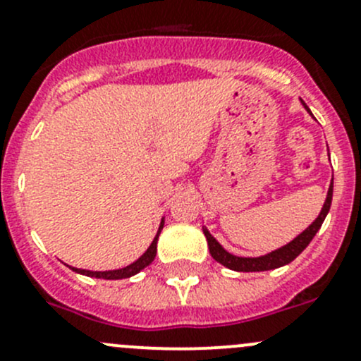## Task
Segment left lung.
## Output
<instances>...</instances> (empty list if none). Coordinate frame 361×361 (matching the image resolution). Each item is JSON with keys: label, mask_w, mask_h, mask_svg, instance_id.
<instances>
[{"label": "left lung", "mask_w": 361, "mask_h": 361, "mask_svg": "<svg viewBox=\"0 0 361 361\" xmlns=\"http://www.w3.org/2000/svg\"><path fill=\"white\" fill-rule=\"evenodd\" d=\"M302 104L305 106V103L302 101ZM305 110L309 111V108L305 106ZM332 194H334V180L330 183L329 188V194H326V201L323 204V209L319 213V216L305 228L302 234H298L297 238L293 239L292 243H288L286 246L283 248L271 251V253L264 255V257H257V258H245V257H235V255L228 253L221 248L220 243L213 238V235L207 232V228H202L204 235L207 239V248H209L211 257L214 258L216 262H220L221 265L225 267L232 269V271H239V272H260V271H271V269H278L283 267V265L290 264V262L295 260L298 255L302 253L305 248H307L309 243L312 241V238L316 235V232L319 231L322 224L325 221V216L329 214L330 211V204H332Z\"/></svg>", "instance_id": "1"}]
</instances>
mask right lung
<instances>
[{
  "label": "right lung",
  "instance_id": "1",
  "mask_svg": "<svg viewBox=\"0 0 361 361\" xmlns=\"http://www.w3.org/2000/svg\"><path fill=\"white\" fill-rule=\"evenodd\" d=\"M160 231H162V224H160L159 232H157V235H155L154 241H152L150 248L145 251V253L141 255V257L137 258V260L134 262V264L127 265V267L116 269V271H104V272L85 271V269H76V267H71V269L75 272H78V274L90 276V278H101V279H123V278H130V276L137 274V272H140L141 269H145V267H147V265H150L152 262H154L155 255H157V239H159Z\"/></svg>",
  "mask_w": 361,
  "mask_h": 361
}]
</instances>
